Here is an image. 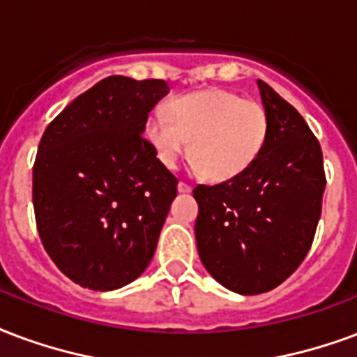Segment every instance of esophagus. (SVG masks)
Returning <instances> with one entry per match:
<instances>
[{"label": "esophagus", "instance_id": "34e87169", "mask_svg": "<svg viewBox=\"0 0 357 357\" xmlns=\"http://www.w3.org/2000/svg\"><path fill=\"white\" fill-rule=\"evenodd\" d=\"M178 191L179 192H189V191H191V185H189V183H185V181H179Z\"/></svg>", "mask_w": 357, "mask_h": 357}]
</instances>
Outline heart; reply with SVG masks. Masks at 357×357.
Wrapping results in <instances>:
<instances>
[{
  "label": "heart",
  "instance_id": "obj_1",
  "mask_svg": "<svg viewBox=\"0 0 357 357\" xmlns=\"http://www.w3.org/2000/svg\"><path fill=\"white\" fill-rule=\"evenodd\" d=\"M144 132L168 168L178 165L189 145L197 170L213 181H227L257 160L268 138V115L263 105L236 92L208 89L170 100L168 113L153 112Z\"/></svg>",
  "mask_w": 357,
  "mask_h": 357
}]
</instances>
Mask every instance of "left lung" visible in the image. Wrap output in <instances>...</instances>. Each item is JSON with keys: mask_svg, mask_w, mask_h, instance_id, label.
<instances>
[{"mask_svg": "<svg viewBox=\"0 0 357 357\" xmlns=\"http://www.w3.org/2000/svg\"><path fill=\"white\" fill-rule=\"evenodd\" d=\"M268 138L244 174L197 185V248L221 286L257 295L291 276L310 250L321 215L326 172L321 147L301 113L257 81Z\"/></svg>", "mask_w": 357, "mask_h": 357, "instance_id": "left-lung-1", "label": "left lung"}]
</instances>
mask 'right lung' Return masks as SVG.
Returning a JSON list of instances; mask_svg holds the SVG:
<instances>
[{
    "label": "right lung",
    "mask_w": 357,
    "mask_h": 357,
    "mask_svg": "<svg viewBox=\"0 0 357 357\" xmlns=\"http://www.w3.org/2000/svg\"><path fill=\"white\" fill-rule=\"evenodd\" d=\"M162 79L112 75L52 119L33 162V212L49 257L75 284L112 291L151 263L178 178L144 138Z\"/></svg>",
    "instance_id": "1"
}]
</instances>
